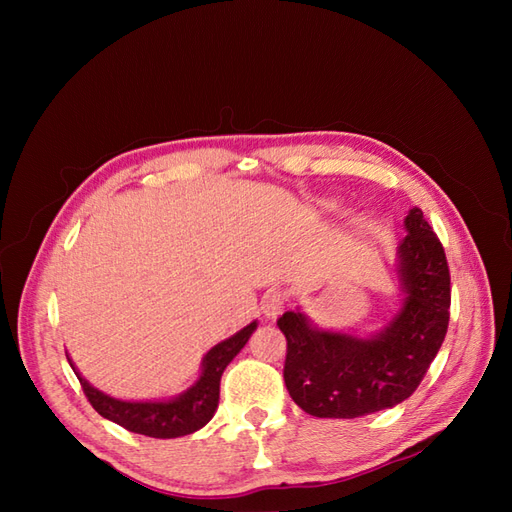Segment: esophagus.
<instances>
[{
	"label": "esophagus",
	"mask_w": 512,
	"mask_h": 512,
	"mask_svg": "<svg viewBox=\"0 0 512 512\" xmlns=\"http://www.w3.org/2000/svg\"><path fill=\"white\" fill-rule=\"evenodd\" d=\"M260 307H262V314H265L271 320H275L277 316L282 314V309H284V294H282V290H277V288L267 290L265 297H262V301H260Z\"/></svg>",
	"instance_id": "esophagus-1"
}]
</instances>
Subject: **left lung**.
Masks as SVG:
<instances>
[{
	"label": "left lung",
	"mask_w": 512,
	"mask_h": 512,
	"mask_svg": "<svg viewBox=\"0 0 512 512\" xmlns=\"http://www.w3.org/2000/svg\"><path fill=\"white\" fill-rule=\"evenodd\" d=\"M408 235L397 247L404 299L374 335L320 329L301 307L277 327L286 335L284 380L301 410L318 418H356L393 408L421 384L444 342L451 307V275L436 232L412 207Z\"/></svg>",
	"instance_id": "1"
}]
</instances>
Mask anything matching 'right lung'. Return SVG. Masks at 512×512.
<instances>
[{
	"instance_id": "right-lung-1",
	"label": "right lung",
	"mask_w": 512,
	"mask_h": 512,
	"mask_svg": "<svg viewBox=\"0 0 512 512\" xmlns=\"http://www.w3.org/2000/svg\"><path fill=\"white\" fill-rule=\"evenodd\" d=\"M256 327L258 322L254 320L241 331H237L235 335L224 339V342L215 344L203 356L198 380L190 386L188 391H183L177 397H170V399L128 401V399H117V397L106 395L98 391L96 386H91L81 376V371L76 369L70 356L68 354L66 356H68L70 367L74 369L76 378H79L83 386L89 404L94 406V410L100 416L108 418V421H113L128 431L143 433V436H149V438L168 440V438L188 436V433L198 431L200 427H205L211 421L220 404V380H222L224 369L241 352V348L247 344V339L252 337Z\"/></svg>"
}]
</instances>
